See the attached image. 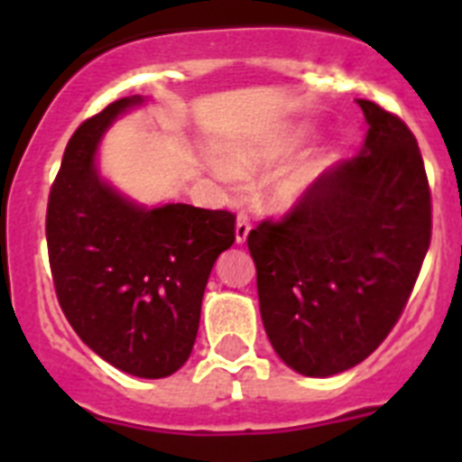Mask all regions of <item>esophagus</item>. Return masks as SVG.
Segmentation results:
<instances>
[{
    "label": "esophagus",
    "instance_id": "esophagus-1",
    "mask_svg": "<svg viewBox=\"0 0 462 462\" xmlns=\"http://www.w3.org/2000/svg\"><path fill=\"white\" fill-rule=\"evenodd\" d=\"M247 236H250V219L245 215H238V219H236V243L243 245Z\"/></svg>",
    "mask_w": 462,
    "mask_h": 462
}]
</instances>
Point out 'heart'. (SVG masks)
<instances>
[{
	"instance_id": "1",
	"label": "heart",
	"mask_w": 462,
	"mask_h": 462,
	"mask_svg": "<svg viewBox=\"0 0 462 462\" xmlns=\"http://www.w3.org/2000/svg\"><path fill=\"white\" fill-rule=\"evenodd\" d=\"M312 132L305 125H284L261 134V136L240 141L228 148L226 159L210 157V171L222 182L234 185L238 178H254L284 164L293 153L300 152ZM292 160V159H291ZM336 162L330 148H314L299 154L287 166H282L261 194V201L275 215L296 212L312 199L324 175Z\"/></svg>"
}]
</instances>
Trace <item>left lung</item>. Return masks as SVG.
Instances as JSON below:
<instances>
[{
  "instance_id": "1",
  "label": "left lung",
  "mask_w": 462,
  "mask_h": 462,
  "mask_svg": "<svg viewBox=\"0 0 462 462\" xmlns=\"http://www.w3.org/2000/svg\"><path fill=\"white\" fill-rule=\"evenodd\" d=\"M358 106L361 152L330 169L300 210L247 236L268 340L305 377L345 373L382 345L430 245L416 138L373 101Z\"/></svg>"
}]
</instances>
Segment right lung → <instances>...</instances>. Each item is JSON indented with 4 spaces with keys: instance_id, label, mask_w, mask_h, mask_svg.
<instances>
[{
    "instance_id": "1",
    "label": "right lung",
    "mask_w": 462,
    "mask_h": 462,
    "mask_svg": "<svg viewBox=\"0 0 462 462\" xmlns=\"http://www.w3.org/2000/svg\"><path fill=\"white\" fill-rule=\"evenodd\" d=\"M148 101L125 97L76 129L48 199L46 238L57 298L80 340L122 373L162 379L189 358L236 217L187 203L143 206L101 175L106 132Z\"/></svg>"
}]
</instances>
